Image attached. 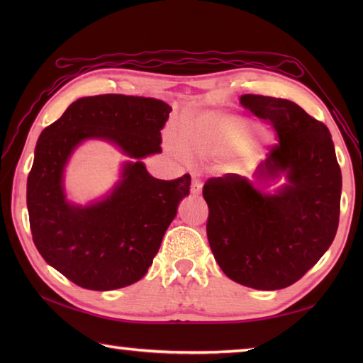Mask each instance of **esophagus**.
Wrapping results in <instances>:
<instances>
[{
  "instance_id": "34e87169",
  "label": "esophagus",
  "mask_w": 363,
  "mask_h": 363,
  "mask_svg": "<svg viewBox=\"0 0 363 363\" xmlns=\"http://www.w3.org/2000/svg\"><path fill=\"white\" fill-rule=\"evenodd\" d=\"M201 187H203L201 179H199L196 173H191V186H190V191H191V194L198 195L199 191H201Z\"/></svg>"
}]
</instances>
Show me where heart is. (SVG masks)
<instances>
[{
  "label": "heart",
  "instance_id": "heart-1",
  "mask_svg": "<svg viewBox=\"0 0 363 363\" xmlns=\"http://www.w3.org/2000/svg\"><path fill=\"white\" fill-rule=\"evenodd\" d=\"M256 126L221 112H206L184 120L176 130L177 145L189 159L225 157L243 148Z\"/></svg>",
  "mask_w": 363,
  "mask_h": 363
}]
</instances>
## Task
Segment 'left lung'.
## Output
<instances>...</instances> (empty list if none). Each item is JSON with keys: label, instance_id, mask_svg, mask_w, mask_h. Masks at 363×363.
<instances>
[{"label": "left lung", "instance_id": "1", "mask_svg": "<svg viewBox=\"0 0 363 363\" xmlns=\"http://www.w3.org/2000/svg\"><path fill=\"white\" fill-rule=\"evenodd\" d=\"M240 103L272 125L277 143L259 165V181L287 176L276 195L226 173L203 187L207 240L229 279L256 290L299 281L328 251L340 218L342 172L325 123L289 99L242 95Z\"/></svg>", "mask_w": 363, "mask_h": 363}]
</instances>
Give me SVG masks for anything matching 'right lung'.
I'll return each instance as SVG.
<instances>
[{"label": "right lung", "mask_w": 363, "mask_h": 363, "mask_svg": "<svg viewBox=\"0 0 363 363\" xmlns=\"http://www.w3.org/2000/svg\"><path fill=\"white\" fill-rule=\"evenodd\" d=\"M172 107L160 99L96 95L76 99L37 140L26 203L33 240L42 257L67 279L89 290H115L148 272L177 204L190 191V174L162 181L140 160L162 151ZM86 138L121 146L128 162L123 179L103 202L89 208L66 203L63 167Z\"/></svg>", "instance_id": "obj_1"}]
</instances>
